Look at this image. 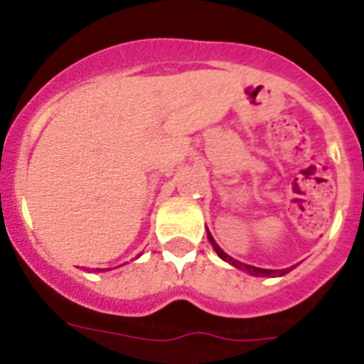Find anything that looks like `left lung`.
Wrapping results in <instances>:
<instances>
[{
	"label": "left lung",
	"instance_id": "1",
	"mask_svg": "<svg viewBox=\"0 0 364 364\" xmlns=\"http://www.w3.org/2000/svg\"><path fill=\"white\" fill-rule=\"evenodd\" d=\"M208 240H210V243L213 245V249H215V253L221 257L223 260H227V262H230L232 266H236V268H240V270H245L249 272L251 276H262V277H276V276H285L287 272H291L294 268V266H291V268H283V270H266V268H257V266H249V264H243V262H240V260L232 259V257H228L225 251H223L219 245L215 243V240H213V236H211L210 232H208Z\"/></svg>",
	"mask_w": 364,
	"mask_h": 364
}]
</instances>
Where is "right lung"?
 Segmentation results:
<instances>
[{
	"instance_id": "1",
	"label": "right lung",
	"mask_w": 364,
	"mask_h": 364,
	"mask_svg": "<svg viewBox=\"0 0 364 364\" xmlns=\"http://www.w3.org/2000/svg\"><path fill=\"white\" fill-rule=\"evenodd\" d=\"M96 270H102V268H96Z\"/></svg>"
}]
</instances>
